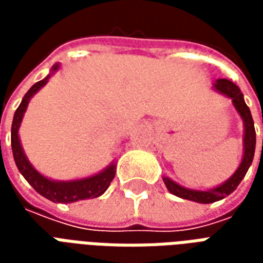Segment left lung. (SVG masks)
I'll return each instance as SVG.
<instances>
[{"label":"left lung","mask_w":263,"mask_h":263,"mask_svg":"<svg viewBox=\"0 0 263 263\" xmlns=\"http://www.w3.org/2000/svg\"><path fill=\"white\" fill-rule=\"evenodd\" d=\"M215 91H218L220 94H224L226 97L231 98L234 107L238 111L239 117L242 118L243 122V155L241 165L238 166V169L235 173L232 175L228 180L217 186L214 189H209V190H192V189L183 187L180 184H177L176 182H173L172 179L167 176H163V182H165L166 187L171 192L172 194H175L177 197L184 198V200H192L196 203L209 204L222 200L238 187V184L241 183L243 176L247 175L249 166L252 163L255 155V143H256V134H255V126L252 115L249 111L248 105L245 104L243 100V94L239 90V87L232 83V81L227 80V79H218L215 80L213 84ZM263 124V118H262ZM262 149H263V141H262Z\"/></svg>","instance_id":"8db88e82"}]
</instances>
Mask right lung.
Segmentation results:
<instances>
[{
	"label": "right lung",
	"mask_w": 263,
	"mask_h": 263,
	"mask_svg": "<svg viewBox=\"0 0 263 263\" xmlns=\"http://www.w3.org/2000/svg\"><path fill=\"white\" fill-rule=\"evenodd\" d=\"M59 70V65L52 67L50 74H48L43 80L37 81L33 86L28 90L22 101H21L20 107L16 108L14 114V120H12V126H11V146H12V155H14V160L16 163L18 171L21 175L25 177L26 182L31 184L32 187L36 190L37 193L48 198L53 203H74L79 200H86V198H96L108 189L109 183L112 182L115 176V171H117V163L112 162L107 166L104 171H101L97 175H92L90 177H84V179H77V180H69V182H63V180H50L48 177L41 175L39 172L31 165V162L26 158L25 152L21 145L20 131L21 122L24 118L28 104L31 101V98L36 94L41 88H42L46 83H48L49 77L53 74L54 71Z\"/></svg>",
	"instance_id": "1"
}]
</instances>
